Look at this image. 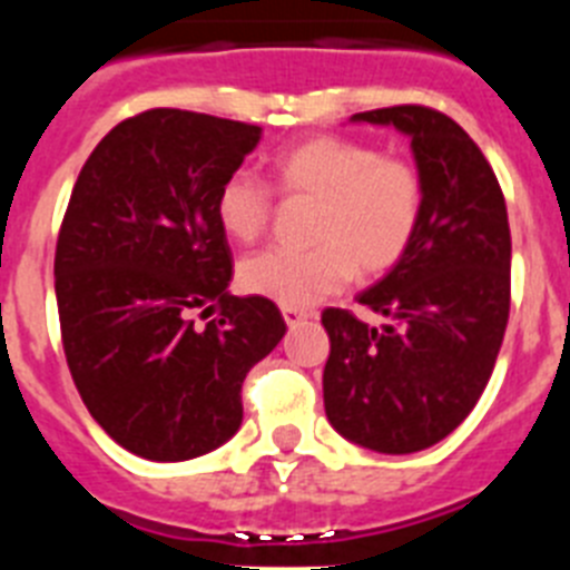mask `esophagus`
<instances>
[{
  "instance_id": "esophagus-1",
  "label": "esophagus",
  "mask_w": 570,
  "mask_h": 570,
  "mask_svg": "<svg viewBox=\"0 0 570 570\" xmlns=\"http://www.w3.org/2000/svg\"><path fill=\"white\" fill-rule=\"evenodd\" d=\"M282 316H285V322H288V325H296V322L308 320L311 314L302 308H282Z\"/></svg>"
}]
</instances>
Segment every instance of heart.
<instances>
[{
	"instance_id": "1",
	"label": "heart",
	"mask_w": 570,
	"mask_h": 570,
	"mask_svg": "<svg viewBox=\"0 0 570 570\" xmlns=\"http://www.w3.org/2000/svg\"><path fill=\"white\" fill-rule=\"evenodd\" d=\"M282 196L320 203L311 250L268 248L239 265V285L282 308H305L345 288L351 274L371 279L407 254L422 223L425 185L405 159L374 145L314 136L271 163ZM274 196L250 174H230L216 194V219L236 242H254L268 228Z\"/></svg>"
}]
</instances>
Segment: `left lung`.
<instances>
[{"instance_id": "left-lung-1", "label": "left lung", "mask_w": 570, "mask_h": 570, "mask_svg": "<svg viewBox=\"0 0 570 570\" xmlns=\"http://www.w3.org/2000/svg\"><path fill=\"white\" fill-rule=\"evenodd\" d=\"M411 139L425 185L407 254L356 296L385 325L322 311L331 356L322 374L336 434L376 454L445 440L491 380L511 308V230L500 183L471 136L422 105L354 114Z\"/></svg>"}]
</instances>
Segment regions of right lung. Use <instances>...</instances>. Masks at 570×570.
Wrapping results in <instances>:
<instances>
[{
    "mask_svg": "<svg viewBox=\"0 0 570 570\" xmlns=\"http://www.w3.org/2000/svg\"><path fill=\"white\" fill-rule=\"evenodd\" d=\"M259 125L154 108L88 156L57 242L70 376L114 442L154 462L216 451L242 425V382L279 345L265 296L228 291L216 194L259 145ZM219 309L205 330L193 314Z\"/></svg>",
    "mask_w": 570,
    "mask_h": 570,
    "instance_id": "add662e5",
    "label": "right lung"
}]
</instances>
